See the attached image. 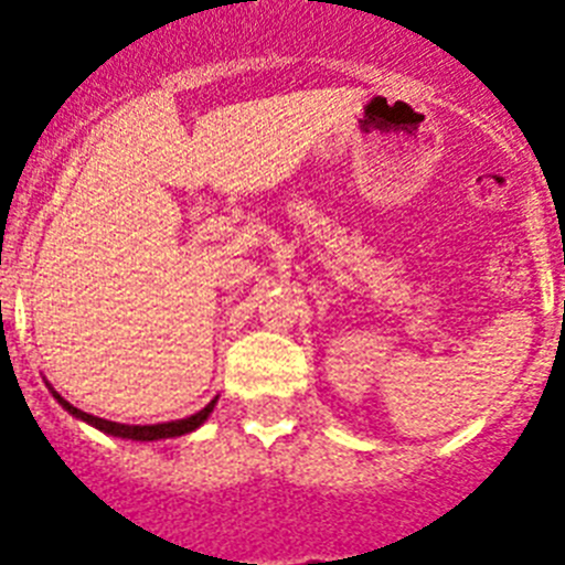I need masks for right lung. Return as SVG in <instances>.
Segmentation results:
<instances>
[{
    "instance_id": "obj_1",
    "label": "right lung",
    "mask_w": 565,
    "mask_h": 565,
    "mask_svg": "<svg viewBox=\"0 0 565 565\" xmlns=\"http://www.w3.org/2000/svg\"><path fill=\"white\" fill-rule=\"evenodd\" d=\"M50 393L55 395V402L61 404L63 409H66L72 418L83 420V424L94 426V429L105 431V435L110 437H122V440H141V443H150V440H167V437H181V435H189V431L200 429V426L209 420V415L214 413V407H217V398H211L209 404H205L200 413L189 415V418H181V420H167V424H150V426H130V424H116V420H105V418H97V415H88L83 413V409L72 407V404L63 398L57 390L50 387Z\"/></svg>"
}]
</instances>
